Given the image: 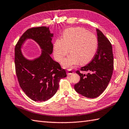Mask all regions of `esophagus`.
Segmentation results:
<instances>
[{
	"mask_svg": "<svg viewBox=\"0 0 129 129\" xmlns=\"http://www.w3.org/2000/svg\"><path fill=\"white\" fill-rule=\"evenodd\" d=\"M73 74H74V72L73 71H71L70 70H68L67 71V75H70Z\"/></svg>",
	"mask_w": 129,
	"mask_h": 129,
	"instance_id": "esophagus-1",
	"label": "esophagus"
}]
</instances>
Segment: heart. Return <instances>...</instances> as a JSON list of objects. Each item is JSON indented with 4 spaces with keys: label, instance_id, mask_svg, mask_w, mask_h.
<instances>
[{
    "label": "heart",
    "instance_id": "1",
    "mask_svg": "<svg viewBox=\"0 0 129 129\" xmlns=\"http://www.w3.org/2000/svg\"><path fill=\"white\" fill-rule=\"evenodd\" d=\"M98 40L95 36L81 27L70 28L64 32L62 40L54 44L53 53L56 60L61 62L69 52L71 54L62 62V67L71 69L78 64L91 61L96 54Z\"/></svg>",
    "mask_w": 129,
    "mask_h": 129
}]
</instances>
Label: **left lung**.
I'll return each mask as SVG.
<instances>
[{
	"mask_svg": "<svg viewBox=\"0 0 129 129\" xmlns=\"http://www.w3.org/2000/svg\"><path fill=\"white\" fill-rule=\"evenodd\" d=\"M98 49L88 64L81 68V71L88 72L83 74L77 70L80 81L74 85L75 91L87 98L98 97L106 89L112 76L114 59L112 46L109 41L98 29H96Z\"/></svg>",
	"mask_w": 129,
	"mask_h": 129,
	"instance_id": "8db88e82",
	"label": "left lung"
}]
</instances>
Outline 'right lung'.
I'll list each match as a JSON object with an SVG mask.
<instances>
[{"label": "right lung", "instance_id": "1", "mask_svg": "<svg viewBox=\"0 0 129 129\" xmlns=\"http://www.w3.org/2000/svg\"><path fill=\"white\" fill-rule=\"evenodd\" d=\"M53 37L49 27H33L22 35L15 48V65L19 85L34 101H46L52 97L59 88L60 80L67 77L65 70L50 55L53 52ZM27 39L34 40L42 49L41 55L34 60L26 59L20 49Z\"/></svg>", "mask_w": 129, "mask_h": 129}]
</instances>
